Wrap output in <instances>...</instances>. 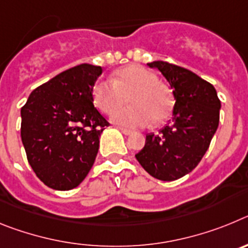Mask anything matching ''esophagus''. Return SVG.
Returning a JSON list of instances; mask_svg holds the SVG:
<instances>
[{
  "label": "esophagus",
  "instance_id": "1",
  "mask_svg": "<svg viewBox=\"0 0 248 248\" xmlns=\"http://www.w3.org/2000/svg\"><path fill=\"white\" fill-rule=\"evenodd\" d=\"M120 131H122L124 135H130L131 134V130H129V129H125V128H120Z\"/></svg>",
  "mask_w": 248,
  "mask_h": 248
}]
</instances>
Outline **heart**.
<instances>
[{
	"label": "heart",
	"instance_id": "heart-1",
	"mask_svg": "<svg viewBox=\"0 0 248 248\" xmlns=\"http://www.w3.org/2000/svg\"><path fill=\"white\" fill-rule=\"evenodd\" d=\"M132 105L118 109L127 97ZM93 102L100 111L111 114V122L125 128H143L154 120L163 123L170 117L174 99L157 77L141 65H128L115 73L114 79H99L92 89Z\"/></svg>",
	"mask_w": 248,
	"mask_h": 248
}]
</instances>
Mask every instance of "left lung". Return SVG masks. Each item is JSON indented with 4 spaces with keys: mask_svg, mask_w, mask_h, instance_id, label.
<instances>
[{
    "mask_svg": "<svg viewBox=\"0 0 248 248\" xmlns=\"http://www.w3.org/2000/svg\"><path fill=\"white\" fill-rule=\"evenodd\" d=\"M148 65L159 69L171 87L174 117L157 134L146 135L135 157L151 176L172 181L191 172L207 151L217 130L221 102L214 85L186 68L163 61Z\"/></svg>",
    "mask_w": 248,
    "mask_h": 248,
    "instance_id": "8db88e82",
    "label": "left lung"
}]
</instances>
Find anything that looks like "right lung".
<instances>
[{"label": "right lung", "instance_id": "1", "mask_svg": "<svg viewBox=\"0 0 248 248\" xmlns=\"http://www.w3.org/2000/svg\"><path fill=\"white\" fill-rule=\"evenodd\" d=\"M102 67L88 63L39 85L21 109V138L37 177L54 190L79 185L95 161L109 123L94 108L92 89Z\"/></svg>", "mask_w": 248, "mask_h": 248}]
</instances>
